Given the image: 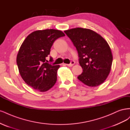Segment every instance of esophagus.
<instances>
[{
  "label": "esophagus",
  "mask_w": 130,
  "mask_h": 130,
  "mask_svg": "<svg viewBox=\"0 0 130 130\" xmlns=\"http://www.w3.org/2000/svg\"><path fill=\"white\" fill-rule=\"evenodd\" d=\"M74 63H75V62H74V61H71V63L70 64H66L67 66H69V67H71V66H72L74 64Z\"/></svg>",
  "instance_id": "esophagus-1"
}]
</instances>
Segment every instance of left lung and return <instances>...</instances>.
I'll use <instances>...</instances> for the list:
<instances>
[{
    "label": "left lung",
    "instance_id": "left-lung-1",
    "mask_svg": "<svg viewBox=\"0 0 130 130\" xmlns=\"http://www.w3.org/2000/svg\"><path fill=\"white\" fill-rule=\"evenodd\" d=\"M64 32L78 53L79 62L83 72L78 79L89 86L101 85L110 72L113 60L107 41L98 33L88 28L77 27Z\"/></svg>",
    "mask_w": 130,
    "mask_h": 130
}]
</instances>
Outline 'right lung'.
Segmentation results:
<instances>
[{
    "label": "right lung",
    "instance_id": "obj_1",
    "mask_svg": "<svg viewBox=\"0 0 130 130\" xmlns=\"http://www.w3.org/2000/svg\"><path fill=\"white\" fill-rule=\"evenodd\" d=\"M65 36L61 31L47 29L33 32L24 40L17 56V64L21 77L28 86L43 92L55 84L60 66L48 64L46 58L54 41ZM52 60L51 57L50 61Z\"/></svg>",
    "mask_w": 130,
    "mask_h": 130
}]
</instances>
